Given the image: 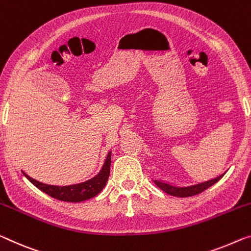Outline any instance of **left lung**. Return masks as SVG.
Masks as SVG:
<instances>
[{"mask_svg":"<svg viewBox=\"0 0 251 251\" xmlns=\"http://www.w3.org/2000/svg\"><path fill=\"white\" fill-rule=\"evenodd\" d=\"M226 173V172H225L223 174L219 175L217 177H214V178L205 180V182H201V183H198L194 185H188V186H180V185L164 182V180H161V179H153V183H155L161 191H164L165 193H167V194H169V195L177 196V198H187V196L200 194V193L205 191L206 188H209L213 184L219 182V180L221 179L223 176H225Z\"/></svg>","mask_w":251,"mask_h":251,"instance_id":"left-lung-1","label":"left lung"}]
</instances>
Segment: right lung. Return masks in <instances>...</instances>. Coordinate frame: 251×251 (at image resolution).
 <instances>
[{
	"label": "right lung",
	"mask_w": 251,
	"mask_h": 251,
	"mask_svg": "<svg viewBox=\"0 0 251 251\" xmlns=\"http://www.w3.org/2000/svg\"><path fill=\"white\" fill-rule=\"evenodd\" d=\"M110 167H111V151L107 153L105 161L100 169V172L92 178L85 180V182L77 183L73 185H65V186H58V185H48L36 180L32 177L26 175L23 172L26 178L31 182L34 186L39 188L46 194L51 196L53 199L59 200L65 202H82L94 198L101 192L107 183L110 176Z\"/></svg>",
	"instance_id": "obj_1"
}]
</instances>
